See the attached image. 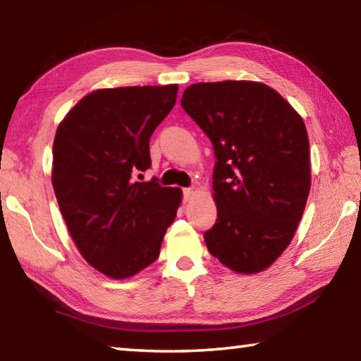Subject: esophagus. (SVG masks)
I'll return each instance as SVG.
<instances>
[{"label": "esophagus", "instance_id": "1", "mask_svg": "<svg viewBox=\"0 0 361 361\" xmlns=\"http://www.w3.org/2000/svg\"><path fill=\"white\" fill-rule=\"evenodd\" d=\"M194 197H195V189L194 188L183 189V198H185V202H190Z\"/></svg>", "mask_w": 361, "mask_h": 361}]
</instances>
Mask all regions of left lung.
<instances>
[{"instance_id": "obj_1", "label": "left lung", "mask_w": 361, "mask_h": 361, "mask_svg": "<svg viewBox=\"0 0 361 361\" xmlns=\"http://www.w3.org/2000/svg\"><path fill=\"white\" fill-rule=\"evenodd\" d=\"M181 106L209 137L217 220L209 252L235 273L265 270L288 247L310 190L304 121L278 91L259 82L194 83Z\"/></svg>"}]
</instances>
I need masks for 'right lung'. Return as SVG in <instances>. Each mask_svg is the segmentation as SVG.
Segmentation results:
<instances>
[{
	"mask_svg": "<svg viewBox=\"0 0 361 361\" xmlns=\"http://www.w3.org/2000/svg\"><path fill=\"white\" fill-rule=\"evenodd\" d=\"M178 85L122 87L87 94L66 114L52 147V186L75 247L90 265L124 279L155 262L181 189L157 178L150 136L173 109Z\"/></svg>",
	"mask_w": 361,
	"mask_h": 361,
	"instance_id": "1",
	"label": "right lung"
}]
</instances>
